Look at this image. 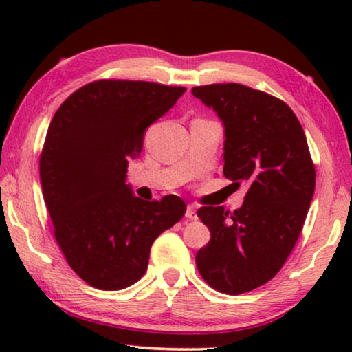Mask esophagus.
<instances>
[{
    "instance_id": "1",
    "label": "esophagus",
    "mask_w": 352,
    "mask_h": 352,
    "mask_svg": "<svg viewBox=\"0 0 352 352\" xmlns=\"http://www.w3.org/2000/svg\"><path fill=\"white\" fill-rule=\"evenodd\" d=\"M186 218L187 219H197V208H195L194 205H187Z\"/></svg>"
}]
</instances>
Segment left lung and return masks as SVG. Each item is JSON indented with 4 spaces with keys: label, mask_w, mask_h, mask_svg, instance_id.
<instances>
[{
    "label": "left lung",
    "mask_w": 352,
    "mask_h": 352,
    "mask_svg": "<svg viewBox=\"0 0 352 352\" xmlns=\"http://www.w3.org/2000/svg\"><path fill=\"white\" fill-rule=\"evenodd\" d=\"M192 94L224 126V176L248 187L234 213L197 211L211 239L195 256L214 290L240 295L264 285L290 256L311 206L316 168L293 110L283 100L239 83L206 85Z\"/></svg>",
    "instance_id": "obj_1"
}]
</instances>
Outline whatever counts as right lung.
Wrapping results in <instances>:
<instances>
[{
  "label": "right lung",
  "instance_id": "obj_1",
  "mask_svg": "<svg viewBox=\"0 0 352 352\" xmlns=\"http://www.w3.org/2000/svg\"><path fill=\"white\" fill-rule=\"evenodd\" d=\"M186 93L151 81L99 80L57 109L40 157L54 237L78 277L123 290L147 271L151 247L186 213L179 197L146 201L126 184L144 134Z\"/></svg>",
  "mask_w": 352,
  "mask_h": 352
}]
</instances>
